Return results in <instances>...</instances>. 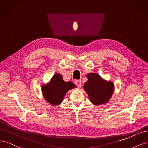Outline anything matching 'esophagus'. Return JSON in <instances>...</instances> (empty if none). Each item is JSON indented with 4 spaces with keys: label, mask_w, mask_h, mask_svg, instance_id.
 <instances>
[{
    "label": "esophagus",
    "mask_w": 148,
    "mask_h": 148,
    "mask_svg": "<svg viewBox=\"0 0 148 148\" xmlns=\"http://www.w3.org/2000/svg\"><path fill=\"white\" fill-rule=\"evenodd\" d=\"M74 83L75 84L77 85V86H78L79 87H80L81 85H82V82H81V81L79 80H75L74 81Z\"/></svg>",
    "instance_id": "obj_1"
}]
</instances>
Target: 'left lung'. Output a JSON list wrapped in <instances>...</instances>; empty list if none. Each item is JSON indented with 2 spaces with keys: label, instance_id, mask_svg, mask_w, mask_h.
<instances>
[{
  "label": "left lung",
  "instance_id": "left-lung-1",
  "mask_svg": "<svg viewBox=\"0 0 148 148\" xmlns=\"http://www.w3.org/2000/svg\"><path fill=\"white\" fill-rule=\"evenodd\" d=\"M88 81L84 88L88 94L90 101L95 105L107 103L114 92V85L111 81H106L96 73H89Z\"/></svg>",
  "mask_w": 148,
  "mask_h": 148
}]
</instances>
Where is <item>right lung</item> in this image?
Returning a JSON list of instances; mask_svg holds the SVG:
<instances>
[{
	"label": "right lung",
	"mask_w": 148,
	"mask_h": 148,
	"mask_svg": "<svg viewBox=\"0 0 148 148\" xmlns=\"http://www.w3.org/2000/svg\"><path fill=\"white\" fill-rule=\"evenodd\" d=\"M75 87L72 82H65L60 74H54L50 82L42 86V94L46 101L53 106H57L63 101L68 90Z\"/></svg>",
	"instance_id": "right-lung-1"
}]
</instances>
